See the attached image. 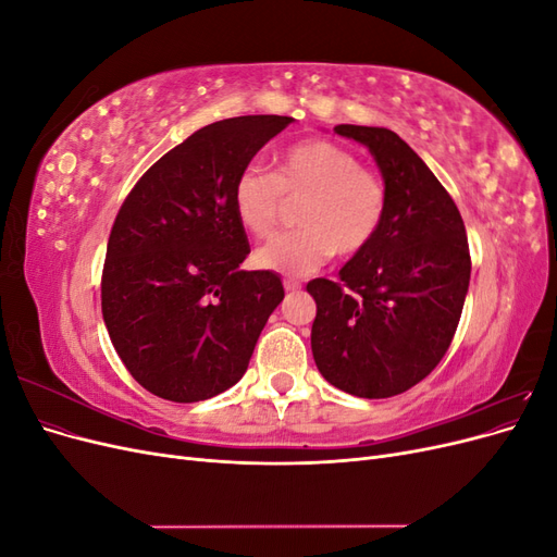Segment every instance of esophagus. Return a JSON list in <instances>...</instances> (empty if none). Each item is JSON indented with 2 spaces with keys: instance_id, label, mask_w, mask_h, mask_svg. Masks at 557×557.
<instances>
[{
  "instance_id": "obj_1",
  "label": "esophagus",
  "mask_w": 557,
  "mask_h": 557,
  "mask_svg": "<svg viewBox=\"0 0 557 557\" xmlns=\"http://www.w3.org/2000/svg\"><path fill=\"white\" fill-rule=\"evenodd\" d=\"M283 288L288 290V293H297V290H301V283H299V281H293V278H285V281H283Z\"/></svg>"
}]
</instances>
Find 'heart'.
<instances>
[{"label":"heart","instance_id":"heart-1","mask_svg":"<svg viewBox=\"0 0 557 557\" xmlns=\"http://www.w3.org/2000/svg\"><path fill=\"white\" fill-rule=\"evenodd\" d=\"M301 230L262 246L256 264L269 272L305 276L336 258H358L381 232L387 193L379 174L362 166L352 150L311 139L290 146L278 160L276 174L246 166L234 181L232 205L242 227L256 239L274 237L299 205Z\"/></svg>","mask_w":557,"mask_h":557}]
</instances>
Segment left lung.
<instances>
[{"label": "left lung", "instance_id": "8db88e82", "mask_svg": "<svg viewBox=\"0 0 557 557\" xmlns=\"http://www.w3.org/2000/svg\"><path fill=\"white\" fill-rule=\"evenodd\" d=\"M334 132L372 150L387 209L374 244L344 264L339 281H309L311 350L334 387L383 399L407 393L446 356L469 288L467 232L440 178L393 129Z\"/></svg>", "mask_w": 557, "mask_h": 557}]
</instances>
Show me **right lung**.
<instances>
[{"label": "right lung", "mask_w": 557, "mask_h": 557, "mask_svg": "<svg viewBox=\"0 0 557 557\" xmlns=\"http://www.w3.org/2000/svg\"><path fill=\"white\" fill-rule=\"evenodd\" d=\"M288 115H239L197 129L137 181L117 211L102 272L111 344L148 393L221 395L248 369L281 305L274 272H244L250 252L234 181Z\"/></svg>", "instance_id": "obj_1"}]
</instances>
